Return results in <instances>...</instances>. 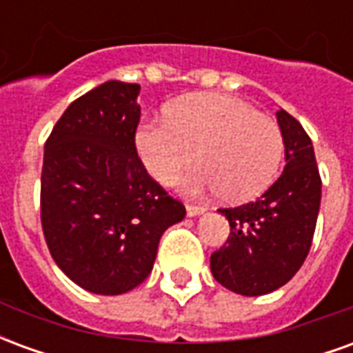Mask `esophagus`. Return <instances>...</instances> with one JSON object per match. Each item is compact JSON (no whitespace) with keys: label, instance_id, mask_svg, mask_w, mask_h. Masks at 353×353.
I'll return each instance as SVG.
<instances>
[{"label":"esophagus","instance_id":"obj_1","mask_svg":"<svg viewBox=\"0 0 353 353\" xmlns=\"http://www.w3.org/2000/svg\"><path fill=\"white\" fill-rule=\"evenodd\" d=\"M185 210H187V215H189V217H196V215H202L206 212V208L204 206H191V204H187Z\"/></svg>","mask_w":353,"mask_h":353}]
</instances>
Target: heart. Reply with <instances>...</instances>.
<instances>
[{"instance_id": "1", "label": "heart", "mask_w": 353, "mask_h": 353, "mask_svg": "<svg viewBox=\"0 0 353 353\" xmlns=\"http://www.w3.org/2000/svg\"><path fill=\"white\" fill-rule=\"evenodd\" d=\"M136 149L161 183H172L199 154L202 164L181 181L185 191L221 192L238 204L257 199L276 179L283 136L276 121L242 98L199 92L172 101L166 121L139 124Z\"/></svg>"}]
</instances>
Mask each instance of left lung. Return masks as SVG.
<instances>
[{
    "instance_id": "left-lung-1",
    "label": "left lung",
    "mask_w": 353,
    "mask_h": 353,
    "mask_svg": "<svg viewBox=\"0 0 353 353\" xmlns=\"http://www.w3.org/2000/svg\"><path fill=\"white\" fill-rule=\"evenodd\" d=\"M285 166L259 199L223 208L230 234L210 257L214 278L238 295L259 296L285 285L310 252L321 202L312 139L288 111L278 113Z\"/></svg>"
}]
</instances>
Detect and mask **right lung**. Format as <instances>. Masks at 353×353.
<instances>
[{"mask_svg":"<svg viewBox=\"0 0 353 353\" xmlns=\"http://www.w3.org/2000/svg\"><path fill=\"white\" fill-rule=\"evenodd\" d=\"M138 94L139 85L103 83L65 109L45 143L43 234L60 270L96 295L138 288L164 230L185 217L139 161Z\"/></svg>","mask_w":353,"mask_h":353,"instance_id":"right-lung-1","label":"right lung"}]
</instances>
